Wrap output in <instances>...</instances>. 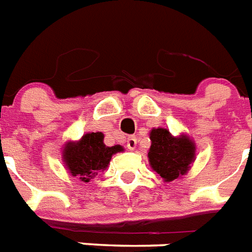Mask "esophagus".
I'll list each match as a JSON object with an SVG mask.
<instances>
[{
  "instance_id": "obj_1",
  "label": "esophagus",
  "mask_w": 252,
  "mask_h": 252,
  "mask_svg": "<svg viewBox=\"0 0 252 252\" xmlns=\"http://www.w3.org/2000/svg\"><path fill=\"white\" fill-rule=\"evenodd\" d=\"M126 147H127L130 151L135 150V147H136V138H135V136H128L127 140H126Z\"/></svg>"
}]
</instances>
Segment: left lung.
Returning <instances> with one entry per match:
<instances>
[{
    "label": "left lung",
    "mask_w": 252,
    "mask_h": 252,
    "mask_svg": "<svg viewBox=\"0 0 252 252\" xmlns=\"http://www.w3.org/2000/svg\"><path fill=\"white\" fill-rule=\"evenodd\" d=\"M148 161L164 182H173L186 176L196 158L195 142L186 134L174 136L168 128L154 127L150 131Z\"/></svg>",
    "instance_id": "8db88e82"
}]
</instances>
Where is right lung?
<instances>
[{
	"mask_svg": "<svg viewBox=\"0 0 252 252\" xmlns=\"http://www.w3.org/2000/svg\"><path fill=\"white\" fill-rule=\"evenodd\" d=\"M124 147L104 144L102 132H87L79 140H69L62 147V161L72 177L90 182L98 172L108 168L112 156L122 152Z\"/></svg>",
	"mask_w": 252,
	"mask_h": 252,
	"instance_id": "add662e5",
	"label": "right lung"
}]
</instances>
